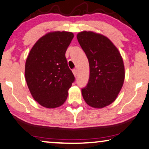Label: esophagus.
<instances>
[{
	"label": "esophagus",
	"instance_id": "1",
	"mask_svg": "<svg viewBox=\"0 0 149 149\" xmlns=\"http://www.w3.org/2000/svg\"><path fill=\"white\" fill-rule=\"evenodd\" d=\"M73 74H74L75 77H76L77 75V70H73Z\"/></svg>",
	"mask_w": 149,
	"mask_h": 149
}]
</instances>
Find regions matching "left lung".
Here are the masks:
<instances>
[{"instance_id":"1","label":"left lung","mask_w":149,"mask_h":149,"mask_svg":"<svg viewBox=\"0 0 149 149\" xmlns=\"http://www.w3.org/2000/svg\"><path fill=\"white\" fill-rule=\"evenodd\" d=\"M77 40L89 63V78L81 89L87 105L106 107L116 100L123 85L125 67L116 46L105 36L91 31L77 34Z\"/></svg>"}]
</instances>
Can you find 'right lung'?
Returning a JSON list of instances; mask_svg holds the SVG:
<instances>
[{"label":"right lung","mask_w":149,"mask_h":149,"mask_svg":"<svg viewBox=\"0 0 149 149\" xmlns=\"http://www.w3.org/2000/svg\"><path fill=\"white\" fill-rule=\"evenodd\" d=\"M73 38L70 32H49L35 43L28 54L26 81L33 98L44 107L63 104L74 81L65 56Z\"/></svg>","instance_id":"right-lung-1"}]
</instances>
